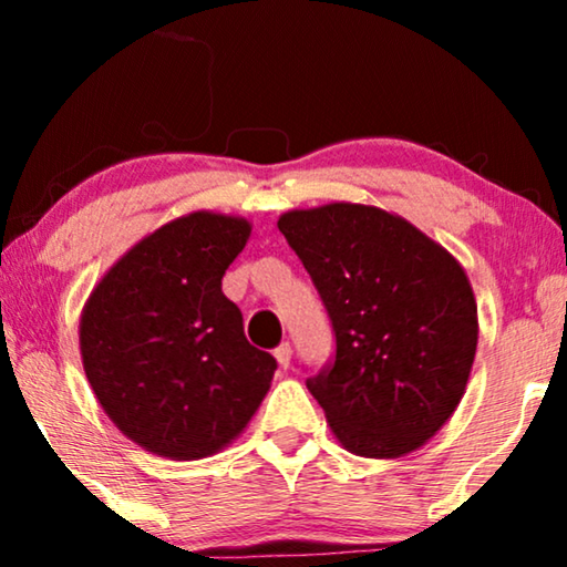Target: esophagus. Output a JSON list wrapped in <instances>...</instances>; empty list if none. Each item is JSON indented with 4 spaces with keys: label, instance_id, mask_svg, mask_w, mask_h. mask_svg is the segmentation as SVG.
Returning <instances> with one entry per match:
<instances>
[{
    "label": "esophagus",
    "instance_id": "esophagus-1",
    "mask_svg": "<svg viewBox=\"0 0 567 567\" xmlns=\"http://www.w3.org/2000/svg\"><path fill=\"white\" fill-rule=\"evenodd\" d=\"M274 355H276V361H278V367L281 369H289L291 367V346L289 343H281L274 351Z\"/></svg>",
    "mask_w": 567,
    "mask_h": 567
}]
</instances>
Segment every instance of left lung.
<instances>
[{
  "label": "left lung",
  "instance_id": "8db88e82",
  "mask_svg": "<svg viewBox=\"0 0 567 567\" xmlns=\"http://www.w3.org/2000/svg\"><path fill=\"white\" fill-rule=\"evenodd\" d=\"M312 276L336 359L307 379L348 452H415L460 405L477 351L467 274L421 229L377 206L328 204L278 219Z\"/></svg>",
  "mask_w": 567,
  "mask_h": 567
}]
</instances>
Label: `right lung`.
<instances>
[{
	"label": "right lung",
	"instance_id": "right-lung-1",
	"mask_svg": "<svg viewBox=\"0 0 567 567\" xmlns=\"http://www.w3.org/2000/svg\"><path fill=\"white\" fill-rule=\"evenodd\" d=\"M247 237L239 216H181L131 247L84 305V374L107 417L146 452L212 456L270 390L276 359L247 343L243 312L221 291Z\"/></svg>",
	"mask_w": 567,
	"mask_h": 567
}]
</instances>
